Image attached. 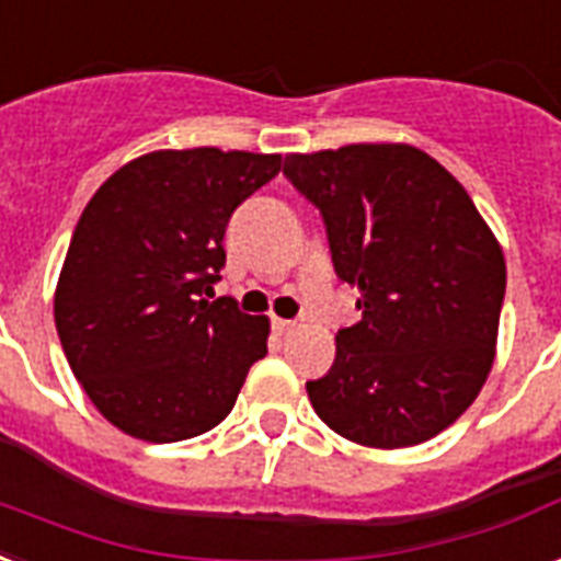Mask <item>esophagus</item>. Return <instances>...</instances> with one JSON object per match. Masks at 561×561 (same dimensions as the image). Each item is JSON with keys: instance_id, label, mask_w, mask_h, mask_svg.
Returning <instances> with one entry per match:
<instances>
[{"instance_id": "1", "label": "esophagus", "mask_w": 561, "mask_h": 561, "mask_svg": "<svg viewBox=\"0 0 561 561\" xmlns=\"http://www.w3.org/2000/svg\"><path fill=\"white\" fill-rule=\"evenodd\" d=\"M272 328H275L277 333H289V330L295 328V321L293 319H277V316H275V319H272Z\"/></svg>"}]
</instances>
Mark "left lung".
<instances>
[{"label": "left lung", "mask_w": 561, "mask_h": 561, "mask_svg": "<svg viewBox=\"0 0 561 561\" xmlns=\"http://www.w3.org/2000/svg\"><path fill=\"white\" fill-rule=\"evenodd\" d=\"M284 175L319 207L333 268L363 319L307 383L312 410L368 447H410L474 403L494 363L503 251L471 195L403 142L286 154Z\"/></svg>", "instance_id": "8db88e82"}]
</instances>
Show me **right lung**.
<instances>
[{"label": "right lung", "instance_id": "right-lung-1", "mask_svg": "<svg viewBox=\"0 0 561 561\" xmlns=\"http://www.w3.org/2000/svg\"><path fill=\"white\" fill-rule=\"evenodd\" d=\"M277 172L280 154L151 151L107 178L81 213L55 324L78 383L128 436H202L266 357V316L203 295L221 280L233 210Z\"/></svg>", "mask_w": 561, "mask_h": 561}]
</instances>
